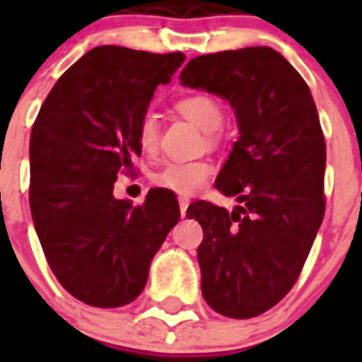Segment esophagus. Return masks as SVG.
<instances>
[{
	"label": "esophagus",
	"mask_w": 362,
	"mask_h": 362,
	"mask_svg": "<svg viewBox=\"0 0 362 362\" xmlns=\"http://www.w3.org/2000/svg\"><path fill=\"white\" fill-rule=\"evenodd\" d=\"M178 204H180V214H182V218H184V216H186L187 206H189V199L180 197V199H178Z\"/></svg>",
	"instance_id": "1"
}]
</instances>
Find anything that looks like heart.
Returning <instances> with one entry per match:
<instances>
[{
  "label": "heart",
  "instance_id": "heart-1",
  "mask_svg": "<svg viewBox=\"0 0 362 362\" xmlns=\"http://www.w3.org/2000/svg\"><path fill=\"white\" fill-rule=\"evenodd\" d=\"M176 109L204 133H214L221 125V109L206 95H189L178 101ZM136 141L142 152L152 153L158 148V120L152 112L142 116ZM212 165L204 159L195 161H170L153 175V184L178 195H193L209 182Z\"/></svg>",
  "mask_w": 362,
  "mask_h": 362
}]
</instances>
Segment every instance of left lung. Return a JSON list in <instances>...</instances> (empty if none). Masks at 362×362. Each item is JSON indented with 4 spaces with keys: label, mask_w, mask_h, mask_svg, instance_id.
Here are the masks:
<instances>
[{
    "label": "left lung",
    "mask_w": 362,
    "mask_h": 362,
    "mask_svg": "<svg viewBox=\"0 0 362 362\" xmlns=\"http://www.w3.org/2000/svg\"><path fill=\"white\" fill-rule=\"evenodd\" d=\"M182 86L229 101L238 139L216 178L231 212L189 204L201 223V289L218 314H263L295 286L325 214V139L308 84L269 47L197 56Z\"/></svg>",
    "instance_id": "8db88e82"
}]
</instances>
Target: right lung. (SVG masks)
<instances>
[{"instance_id": "obj_1", "label": "right lung", "mask_w": 362, "mask_h": 362, "mask_svg": "<svg viewBox=\"0 0 362 362\" xmlns=\"http://www.w3.org/2000/svg\"><path fill=\"white\" fill-rule=\"evenodd\" d=\"M182 52L95 47L59 76L30 139V206L58 281L82 303L118 308L135 300L169 231L176 195L150 189L141 206L115 197L118 173L141 156L136 129Z\"/></svg>"}]
</instances>
